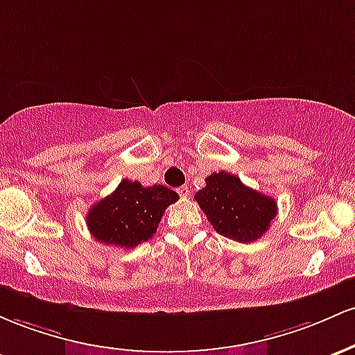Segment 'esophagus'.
I'll use <instances>...</instances> for the list:
<instances>
[{
	"instance_id": "1",
	"label": "esophagus",
	"mask_w": 355,
	"mask_h": 355,
	"mask_svg": "<svg viewBox=\"0 0 355 355\" xmlns=\"http://www.w3.org/2000/svg\"><path fill=\"white\" fill-rule=\"evenodd\" d=\"M178 193H179V196H181V198H188L189 196V186L188 184L181 186V188L178 189Z\"/></svg>"
}]
</instances>
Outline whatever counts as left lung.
<instances>
[{"label": "left lung", "instance_id": "left-lung-1", "mask_svg": "<svg viewBox=\"0 0 355 355\" xmlns=\"http://www.w3.org/2000/svg\"><path fill=\"white\" fill-rule=\"evenodd\" d=\"M194 199L221 236L240 243L263 236L278 211L273 198L248 188L225 171L208 176Z\"/></svg>", "mask_w": 355, "mask_h": 355}]
</instances>
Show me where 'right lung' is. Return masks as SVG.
<instances>
[{"label": "right lung", "mask_w": 355, "mask_h": 355, "mask_svg": "<svg viewBox=\"0 0 355 355\" xmlns=\"http://www.w3.org/2000/svg\"><path fill=\"white\" fill-rule=\"evenodd\" d=\"M179 199L162 184L144 186L124 179L117 189L94 205L87 214L92 236L105 245L134 248L153 238L166 208Z\"/></svg>", "instance_id": "1"}]
</instances>
